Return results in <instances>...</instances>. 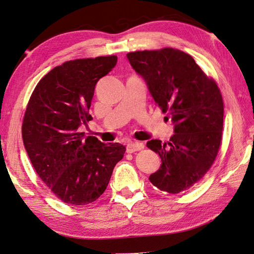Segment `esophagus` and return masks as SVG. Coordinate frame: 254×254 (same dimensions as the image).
Masks as SVG:
<instances>
[{"label": "esophagus", "mask_w": 254, "mask_h": 254, "mask_svg": "<svg viewBox=\"0 0 254 254\" xmlns=\"http://www.w3.org/2000/svg\"><path fill=\"white\" fill-rule=\"evenodd\" d=\"M144 148V144L141 143V142H129L127 144V147H126V150L127 152L131 153V152H134V151H137V150H141Z\"/></svg>", "instance_id": "1"}]
</instances>
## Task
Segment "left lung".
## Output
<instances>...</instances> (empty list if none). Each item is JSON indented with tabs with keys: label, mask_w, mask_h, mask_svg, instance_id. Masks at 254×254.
I'll return each instance as SVG.
<instances>
[{
	"label": "left lung",
	"mask_w": 254,
	"mask_h": 254,
	"mask_svg": "<svg viewBox=\"0 0 254 254\" xmlns=\"http://www.w3.org/2000/svg\"><path fill=\"white\" fill-rule=\"evenodd\" d=\"M155 102L172 120L170 142L150 140L147 147L162 161L149 181L170 194L187 190L210 170L220 146L224 103L214 79L189 54L172 48L127 54Z\"/></svg>",
	"instance_id": "8db88e82"
}]
</instances>
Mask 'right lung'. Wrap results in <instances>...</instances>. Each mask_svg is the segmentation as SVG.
I'll return each instance as SVG.
<instances>
[{
	"label": "right lung",
	"mask_w": 254,
	"mask_h": 254,
	"mask_svg": "<svg viewBox=\"0 0 254 254\" xmlns=\"http://www.w3.org/2000/svg\"><path fill=\"white\" fill-rule=\"evenodd\" d=\"M117 56L76 59L54 67L38 82L22 124L24 147L36 173L60 200L84 205L101 197L125 146L78 132L89 114L97 81Z\"/></svg>",
	"instance_id": "1"
}]
</instances>
